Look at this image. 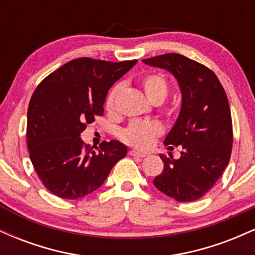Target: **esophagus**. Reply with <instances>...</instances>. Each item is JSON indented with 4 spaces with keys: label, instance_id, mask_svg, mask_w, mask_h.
I'll return each instance as SVG.
<instances>
[{
    "label": "esophagus",
    "instance_id": "obj_1",
    "mask_svg": "<svg viewBox=\"0 0 255 255\" xmlns=\"http://www.w3.org/2000/svg\"><path fill=\"white\" fill-rule=\"evenodd\" d=\"M129 154H130V156H133V157H139V158H144V157L147 156V153H144V152H139L136 150H130Z\"/></svg>",
    "mask_w": 255,
    "mask_h": 255
}]
</instances>
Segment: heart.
I'll return each mask as SVG.
<instances>
[{
	"label": "heart",
	"mask_w": 255,
	"mask_h": 255,
	"mask_svg": "<svg viewBox=\"0 0 255 255\" xmlns=\"http://www.w3.org/2000/svg\"><path fill=\"white\" fill-rule=\"evenodd\" d=\"M141 86L144 89L145 95L153 103L156 101L163 102L168 95L169 85L165 77L159 73H152L146 75L141 80ZM120 92V86L116 85L109 91L105 98V109L108 113L113 114L115 111L116 99ZM162 134V127L154 121H135L130 122L127 127L122 130L121 137L126 144L139 148V150H147L153 145L157 136Z\"/></svg>",
	"instance_id": "heart-1"
}]
</instances>
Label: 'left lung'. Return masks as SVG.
<instances>
[{"label":"left lung","mask_w":255,"mask_h":255,"mask_svg":"<svg viewBox=\"0 0 255 255\" xmlns=\"http://www.w3.org/2000/svg\"><path fill=\"white\" fill-rule=\"evenodd\" d=\"M142 62L170 72L182 104L164 144L182 146L178 159L160 154L164 169L153 184L180 203L200 199L212 188L229 163L233 124L227 93L211 69L180 54H164Z\"/></svg>","instance_id":"8db88e82"}]
</instances>
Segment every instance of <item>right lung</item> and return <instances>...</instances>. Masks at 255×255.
Instances as JSON below:
<instances>
[{"instance_id": "obj_1", "label": "right lung", "mask_w": 255, "mask_h": 255, "mask_svg": "<svg viewBox=\"0 0 255 255\" xmlns=\"http://www.w3.org/2000/svg\"><path fill=\"white\" fill-rule=\"evenodd\" d=\"M135 63L75 58L37 86L27 110V147L34 170L52 194L79 199L95 192L127 154V146L118 140L95 151L80 134L103 115L108 91Z\"/></svg>"}]
</instances>
